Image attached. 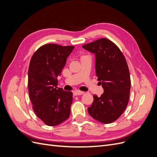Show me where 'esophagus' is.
<instances>
[{
  "label": "esophagus",
  "instance_id": "esophagus-1",
  "mask_svg": "<svg viewBox=\"0 0 157 157\" xmlns=\"http://www.w3.org/2000/svg\"><path fill=\"white\" fill-rule=\"evenodd\" d=\"M73 94L75 96H79V95H82L84 94V92L80 91V90H75V91L73 92Z\"/></svg>",
  "mask_w": 157,
  "mask_h": 157
}]
</instances>
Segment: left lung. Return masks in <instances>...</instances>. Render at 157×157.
<instances>
[{
  "mask_svg": "<svg viewBox=\"0 0 157 157\" xmlns=\"http://www.w3.org/2000/svg\"><path fill=\"white\" fill-rule=\"evenodd\" d=\"M82 48L95 54L96 73L104 90L100 97L94 95L88 113L99 122L109 124L121 117L129 100L131 81L126 59L107 39H98Z\"/></svg>",
  "mask_w": 157,
  "mask_h": 157,
  "instance_id": "1",
  "label": "left lung"
}]
</instances>
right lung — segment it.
Instances as JSON below:
<instances>
[{
	"label": "right lung",
	"instance_id": "add662e5",
	"mask_svg": "<svg viewBox=\"0 0 157 157\" xmlns=\"http://www.w3.org/2000/svg\"><path fill=\"white\" fill-rule=\"evenodd\" d=\"M73 46H42L33 55L28 71V88L36 115L46 125L54 126L70 115L73 93L58 88V78Z\"/></svg>",
	"mask_w": 157,
	"mask_h": 157
}]
</instances>
